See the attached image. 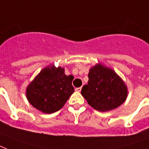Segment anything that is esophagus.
Wrapping results in <instances>:
<instances>
[{"label": "esophagus", "mask_w": 149, "mask_h": 149, "mask_svg": "<svg viewBox=\"0 0 149 149\" xmlns=\"http://www.w3.org/2000/svg\"><path fill=\"white\" fill-rule=\"evenodd\" d=\"M81 89H82V87H78V88H76V91H77V92H80V91H81Z\"/></svg>", "instance_id": "esophagus-1"}]
</instances>
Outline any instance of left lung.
Instances as JSON below:
<instances>
[{"label": "left lung", "mask_w": 149, "mask_h": 149, "mask_svg": "<svg viewBox=\"0 0 149 149\" xmlns=\"http://www.w3.org/2000/svg\"><path fill=\"white\" fill-rule=\"evenodd\" d=\"M88 84L81 94L93 109L106 112L120 107L126 100L127 87L111 68L97 63L90 69Z\"/></svg>", "instance_id": "8db88e82"}]
</instances>
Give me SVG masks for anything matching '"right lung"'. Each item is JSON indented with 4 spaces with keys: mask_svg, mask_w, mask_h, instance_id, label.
Here are the masks:
<instances>
[{
    "mask_svg": "<svg viewBox=\"0 0 149 149\" xmlns=\"http://www.w3.org/2000/svg\"><path fill=\"white\" fill-rule=\"evenodd\" d=\"M73 76L65 74V69L53 64L41 70L26 88V97L32 106L44 113L59 111L74 93Z\"/></svg>",
    "mask_w": 149,
    "mask_h": 149,
    "instance_id": "obj_1",
    "label": "right lung"
}]
</instances>
